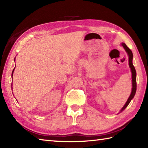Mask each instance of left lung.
<instances>
[{
  "mask_svg": "<svg viewBox=\"0 0 148 148\" xmlns=\"http://www.w3.org/2000/svg\"><path fill=\"white\" fill-rule=\"evenodd\" d=\"M121 46H123L124 49H125V51L127 53L128 56V64H129V67L131 69V72H132V92L130 97H128V99L127 100V102L125 103V104L124 106L123 107L122 109L120 110L119 112H121L122 111H123L125 109L127 108V107L129 104V103L135 95H136V90H137V83H136V69H135L134 66L133 65L132 60H133V53L132 52L131 50L128 48L127 45H125V43H121Z\"/></svg>",
  "mask_w": 148,
  "mask_h": 148,
  "instance_id": "8db88e82",
  "label": "left lung"
}]
</instances>
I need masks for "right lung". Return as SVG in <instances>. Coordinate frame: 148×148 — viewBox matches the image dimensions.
Wrapping results in <instances>:
<instances>
[{"mask_svg": "<svg viewBox=\"0 0 148 148\" xmlns=\"http://www.w3.org/2000/svg\"><path fill=\"white\" fill-rule=\"evenodd\" d=\"M14 60H15V58H14ZM14 69H15V68H14L13 71H12V75H11V76H12V75H13V72H14Z\"/></svg>", "mask_w": 148, "mask_h": 148, "instance_id": "add662e5", "label": "right lung"}]
</instances>
